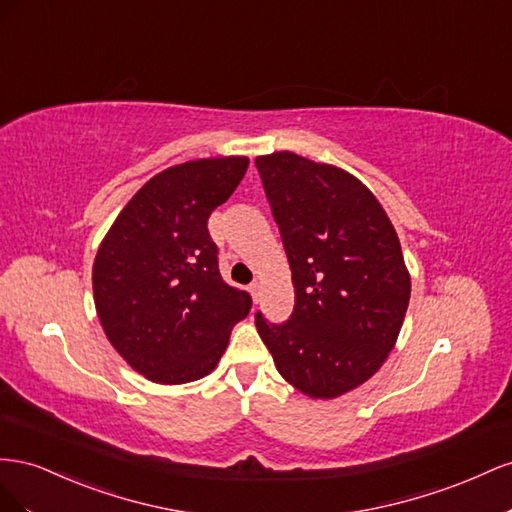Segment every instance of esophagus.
<instances>
[{"label": "esophagus", "instance_id": "esophagus-1", "mask_svg": "<svg viewBox=\"0 0 512 512\" xmlns=\"http://www.w3.org/2000/svg\"><path fill=\"white\" fill-rule=\"evenodd\" d=\"M248 291H251L253 302L257 304V300H259V291H261V285H259V283H251V285H248Z\"/></svg>", "mask_w": 512, "mask_h": 512}]
</instances>
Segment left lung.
Segmentation results:
<instances>
[{
	"mask_svg": "<svg viewBox=\"0 0 512 512\" xmlns=\"http://www.w3.org/2000/svg\"><path fill=\"white\" fill-rule=\"evenodd\" d=\"M294 281L281 326L255 315L276 369L311 399H337L386 362L410 304V272L382 203L352 173L294 152L255 158Z\"/></svg>",
	"mask_w": 512,
	"mask_h": 512,
	"instance_id": "1",
	"label": "left lung"
}]
</instances>
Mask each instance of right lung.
Listing matches in <instances>:
<instances>
[{
    "instance_id": "add662e5",
    "label": "right lung",
    "mask_w": 512,
    "mask_h": 512,
    "mask_svg": "<svg viewBox=\"0 0 512 512\" xmlns=\"http://www.w3.org/2000/svg\"><path fill=\"white\" fill-rule=\"evenodd\" d=\"M246 156L199 158L156 173L102 238L96 313L109 343L156 384L214 371L251 296L223 281L208 218L236 191Z\"/></svg>"
}]
</instances>
